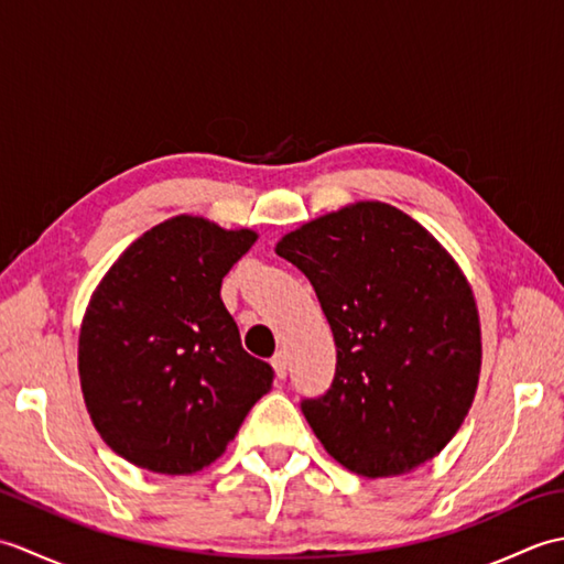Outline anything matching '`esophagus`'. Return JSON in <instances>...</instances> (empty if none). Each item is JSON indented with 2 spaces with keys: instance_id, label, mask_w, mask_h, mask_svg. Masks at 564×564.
<instances>
[{
  "instance_id": "34e87169",
  "label": "esophagus",
  "mask_w": 564,
  "mask_h": 564,
  "mask_svg": "<svg viewBox=\"0 0 564 564\" xmlns=\"http://www.w3.org/2000/svg\"><path fill=\"white\" fill-rule=\"evenodd\" d=\"M271 366H273V370H275V378L285 380V376H289V358H285L283 351H279V354H275V356L271 358Z\"/></svg>"
}]
</instances>
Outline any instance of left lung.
<instances>
[{
  "mask_svg": "<svg viewBox=\"0 0 564 564\" xmlns=\"http://www.w3.org/2000/svg\"><path fill=\"white\" fill-rule=\"evenodd\" d=\"M275 254L313 283L337 368L301 410L322 446L364 477L434 458L470 410L480 319L465 275L434 237L388 203H356L285 235Z\"/></svg>",
  "mask_w": 564,
  "mask_h": 564,
  "instance_id": "8db88e82",
  "label": "left lung"
}]
</instances>
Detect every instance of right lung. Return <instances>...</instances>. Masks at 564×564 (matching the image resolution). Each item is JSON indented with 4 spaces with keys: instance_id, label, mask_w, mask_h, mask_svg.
<instances>
[{
    "instance_id": "obj_1",
    "label": "right lung",
    "mask_w": 564,
    "mask_h": 564,
    "mask_svg": "<svg viewBox=\"0 0 564 564\" xmlns=\"http://www.w3.org/2000/svg\"><path fill=\"white\" fill-rule=\"evenodd\" d=\"M178 215L130 245L84 315L79 380L94 426L128 463L162 475L210 465L271 390L220 297L225 273L254 245Z\"/></svg>"
}]
</instances>
